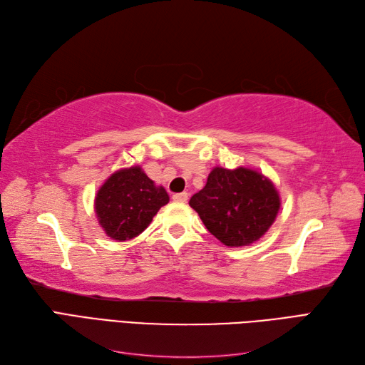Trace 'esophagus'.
<instances>
[{
	"label": "esophagus",
	"instance_id": "esophagus-1",
	"mask_svg": "<svg viewBox=\"0 0 365 365\" xmlns=\"http://www.w3.org/2000/svg\"><path fill=\"white\" fill-rule=\"evenodd\" d=\"M187 200H189V193H185V192H182V193H176V195H173V201L175 202H187Z\"/></svg>",
	"mask_w": 365,
	"mask_h": 365
}]
</instances>
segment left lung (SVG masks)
Here are the masks:
<instances>
[{
  "label": "left lung",
  "instance_id": "obj_1",
  "mask_svg": "<svg viewBox=\"0 0 365 365\" xmlns=\"http://www.w3.org/2000/svg\"><path fill=\"white\" fill-rule=\"evenodd\" d=\"M190 207L207 230L227 247H248L274 224L282 205L274 182L250 168H213Z\"/></svg>",
  "mask_w": 365,
  "mask_h": 365
}]
</instances>
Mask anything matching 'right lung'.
<instances>
[{
  "label": "right lung",
  "instance_id": "add662e5",
  "mask_svg": "<svg viewBox=\"0 0 365 365\" xmlns=\"http://www.w3.org/2000/svg\"><path fill=\"white\" fill-rule=\"evenodd\" d=\"M169 202L163 185H157L140 165L114 172L98 187L94 213L105 235L117 242L134 239Z\"/></svg>",
  "mask_w": 365,
  "mask_h": 365
}]
</instances>
